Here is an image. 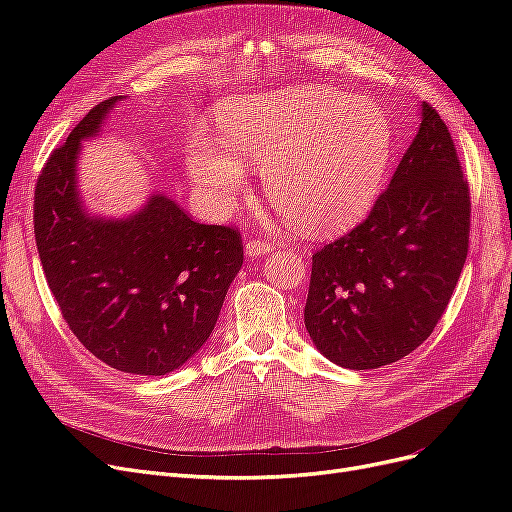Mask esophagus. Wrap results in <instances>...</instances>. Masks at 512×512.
<instances>
[{
    "label": "esophagus",
    "instance_id": "1",
    "mask_svg": "<svg viewBox=\"0 0 512 512\" xmlns=\"http://www.w3.org/2000/svg\"><path fill=\"white\" fill-rule=\"evenodd\" d=\"M273 252V245L269 241H260V239H250L245 241V256L247 258H256V256H265Z\"/></svg>",
    "mask_w": 512,
    "mask_h": 512
}]
</instances>
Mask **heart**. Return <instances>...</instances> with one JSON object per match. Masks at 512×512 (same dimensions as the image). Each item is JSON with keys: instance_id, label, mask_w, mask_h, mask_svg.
<instances>
[{"instance_id": "heart-1", "label": "heart", "mask_w": 512, "mask_h": 512, "mask_svg": "<svg viewBox=\"0 0 512 512\" xmlns=\"http://www.w3.org/2000/svg\"><path fill=\"white\" fill-rule=\"evenodd\" d=\"M226 145L262 166L267 196L309 232L344 230L363 220L393 160L395 132L376 102L322 85L292 87L224 104ZM188 170L209 203L228 209L245 190V168L198 134Z\"/></svg>"}]
</instances>
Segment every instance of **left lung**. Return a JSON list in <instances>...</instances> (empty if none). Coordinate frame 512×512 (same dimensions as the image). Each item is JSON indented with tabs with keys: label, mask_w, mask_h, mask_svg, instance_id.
Listing matches in <instances>:
<instances>
[{
	"label": "left lung",
	"mask_w": 512,
	"mask_h": 512,
	"mask_svg": "<svg viewBox=\"0 0 512 512\" xmlns=\"http://www.w3.org/2000/svg\"><path fill=\"white\" fill-rule=\"evenodd\" d=\"M470 190L446 123L421 126L367 220L312 256L305 329L329 361L376 369L431 335L468 256Z\"/></svg>",
	"instance_id": "8db88e82"
}]
</instances>
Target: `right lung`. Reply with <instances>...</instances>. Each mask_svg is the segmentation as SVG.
<instances>
[{"mask_svg":"<svg viewBox=\"0 0 512 512\" xmlns=\"http://www.w3.org/2000/svg\"><path fill=\"white\" fill-rule=\"evenodd\" d=\"M119 100L91 108L46 160L34 235L46 282L79 342L113 369L164 376L209 339L243 245L235 228L198 224L164 194L128 218L87 213L76 188L81 143Z\"/></svg>","mask_w":512,"mask_h":512,"instance_id":"add662e5","label":"right lung"}]
</instances>
